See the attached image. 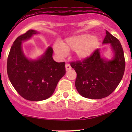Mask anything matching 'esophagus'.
<instances>
[{"instance_id": "34e87169", "label": "esophagus", "mask_w": 132, "mask_h": 132, "mask_svg": "<svg viewBox=\"0 0 132 132\" xmlns=\"http://www.w3.org/2000/svg\"><path fill=\"white\" fill-rule=\"evenodd\" d=\"M65 69H66L67 71H68V70L71 69V65L69 63H66L65 64Z\"/></svg>"}]
</instances>
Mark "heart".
<instances>
[{"mask_svg": "<svg viewBox=\"0 0 132 132\" xmlns=\"http://www.w3.org/2000/svg\"><path fill=\"white\" fill-rule=\"evenodd\" d=\"M99 39L96 36L88 34H82L67 38L62 44L55 43L54 51L61 57L65 56L67 52L75 51L77 56L80 59H86L91 55L97 48Z\"/></svg>", "mask_w": 132, "mask_h": 132, "instance_id": "obj_1", "label": "heart"}]
</instances>
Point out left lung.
I'll return each mask as SVG.
<instances>
[{
  "label": "left lung",
  "instance_id": "8db88e82",
  "mask_svg": "<svg viewBox=\"0 0 132 132\" xmlns=\"http://www.w3.org/2000/svg\"><path fill=\"white\" fill-rule=\"evenodd\" d=\"M103 44H111L114 52L112 60L101 58L100 50L96 49L88 57L70 63L77 73V90L87 98L101 99L109 96L120 82L125 71V58L120 41L106 30Z\"/></svg>",
  "mask_w": 132,
  "mask_h": 132
}]
</instances>
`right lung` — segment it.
Segmentation results:
<instances>
[{"label": "right lung", "mask_w": 132, "mask_h": 132, "mask_svg": "<svg viewBox=\"0 0 132 132\" xmlns=\"http://www.w3.org/2000/svg\"><path fill=\"white\" fill-rule=\"evenodd\" d=\"M38 34L29 30L14 42L7 59V74L17 93L28 101H40L52 96L59 80L65 74V63L52 57L53 49L47 48L38 60L31 61L24 55L22 42Z\"/></svg>", "instance_id": "add662e5"}]
</instances>
